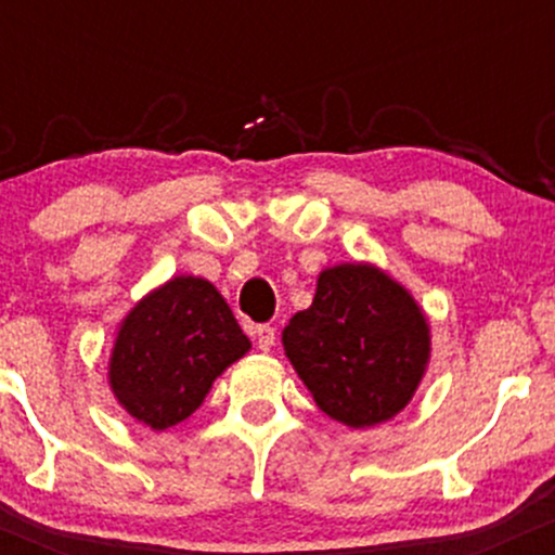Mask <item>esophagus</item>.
Masks as SVG:
<instances>
[{"instance_id": "34e87169", "label": "esophagus", "mask_w": 555, "mask_h": 555, "mask_svg": "<svg viewBox=\"0 0 555 555\" xmlns=\"http://www.w3.org/2000/svg\"><path fill=\"white\" fill-rule=\"evenodd\" d=\"M256 341H258V347L263 349V352H269L273 344H276V328L269 326V323L258 326L256 328Z\"/></svg>"}]
</instances>
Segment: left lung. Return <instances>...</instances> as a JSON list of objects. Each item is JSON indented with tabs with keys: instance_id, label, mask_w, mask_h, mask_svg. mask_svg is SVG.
<instances>
[{
	"instance_id": "left-lung-1",
	"label": "left lung",
	"mask_w": 555,
	"mask_h": 555,
	"mask_svg": "<svg viewBox=\"0 0 555 555\" xmlns=\"http://www.w3.org/2000/svg\"><path fill=\"white\" fill-rule=\"evenodd\" d=\"M282 341L315 404L349 428L404 410L430 360L428 318L371 263L321 271L313 305L292 315Z\"/></svg>"
}]
</instances>
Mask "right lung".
<instances>
[{"label": "right lung", "instance_id": "add662e5", "mask_svg": "<svg viewBox=\"0 0 555 555\" xmlns=\"http://www.w3.org/2000/svg\"><path fill=\"white\" fill-rule=\"evenodd\" d=\"M250 349L227 299L201 276H175L127 313L109 386L127 415L154 430L188 420L208 388Z\"/></svg>", "mask_w": 555, "mask_h": 555}]
</instances>
